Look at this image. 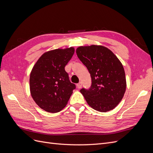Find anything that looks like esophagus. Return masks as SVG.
<instances>
[{
  "instance_id": "esophagus-1",
  "label": "esophagus",
  "mask_w": 153,
  "mask_h": 153,
  "mask_svg": "<svg viewBox=\"0 0 153 153\" xmlns=\"http://www.w3.org/2000/svg\"><path fill=\"white\" fill-rule=\"evenodd\" d=\"M82 83H81V82H79V83H78V84H77L76 87H77L78 89H80V88L82 87Z\"/></svg>"
}]
</instances>
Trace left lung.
I'll return each mask as SVG.
<instances>
[{"instance_id": "8db88e82", "label": "left lung", "mask_w": 153, "mask_h": 153, "mask_svg": "<svg viewBox=\"0 0 153 153\" xmlns=\"http://www.w3.org/2000/svg\"><path fill=\"white\" fill-rule=\"evenodd\" d=\"M76 52L91 76L90 89L80 90L87 104L101 112L116 107L126 89L125 72L121 61L112 51L101 45L81 46Z\"/></svg>"}]
</instances>
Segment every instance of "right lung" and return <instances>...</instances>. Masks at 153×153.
<instances>
[{
	"label": "right lung",
	"instance_id": "obj_1",
	"mask_svg": "<svg viewBox=\"0 0 153 153\" xmlns=\"http://www.w3.org/2000/svg\"><path fill=\"white\" fill-rule=\"evenodd\" d=\"M74 53L73 47L48 51L32 69L30 94L36 103L46 112H60L66 106L75 89L64 69Z\"/></svg>",
	"mask_w": 153,
	"mask_h": 153
}]
</instances>
